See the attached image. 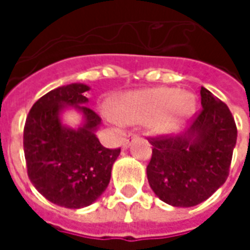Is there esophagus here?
<instances>
[{"label":"esophagus","instance_id":"34e87169","mask_svg":"<svg viewBox=\"0 0 250 250\" xmlns=\"http://www.w3.org/2000/svg\"><path fill=\"white\" fill-rule=\"evenodd\" d=\"M138 138H139V135H138V134H128V135H127V138H125V141H123V147H125V148H127V147L130 146L131 142L136 141Z\"/></svg>","mask_w":250,"mask_h":250}]
</instances>
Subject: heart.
Returning <instances> with one entry per match:
<instances>
[{"label":"heart","mask_w":250,"mask_h":250,"mask_svg":"<svg viewBox=\"0 0 250 250\" xmlns=\"http://www.w3.org/2000/svg\"><path fill=\"white\" fill-rule=\"evenodd\" d=\"M195 98L175 88H151L116 98L108 119L135 125L150 120L157 134H167L194 112Z\"/></svg>","instance_id":"b5f03b06"}]
</instances>
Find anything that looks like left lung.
I'll use <instances>...</instances> for the list:
<instances>
[{
    "label": "left lung",
    "instance_id": "left-lung-1",
    "mask_svg": "<svg viewBox=\"0 0 250 250\" xmlns=\"http://www.w3.org/2000/svg\"><path fill=\"white\" fill-rule=\"evenodd\" d=\"M202 109L186 132L148 138L147 179L163 202L190 208L204 202L229 175L237 127L230 109L201 87Z\"/></svg>",
    "mask_w": 250,
    "mask_h": 250
}]
</instances>
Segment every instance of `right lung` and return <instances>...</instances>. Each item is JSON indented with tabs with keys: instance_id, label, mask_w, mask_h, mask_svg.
I'll use <instances>...</instances> for the list:
<instances>
[{
	"instance_id": "right-lung-1",
	"label": "right lung",
	"mask_w": 250,
	"mask_h": 250,
	"mask_svg": "<svg viewBox=\"0 0 250 250\" xmlns=\"http://www.w3.org/2000/svg\"><path fill=\"white\" fill-rule=\"evenodd\" d=\"M89 87L80 83L45 93L30 108L24 127L28 177L48 201L68 209L88 206L103 194L120 148H105L95 135L100 116L88 108ZM71 105L84 115L77 130L62 126L60 112Z\"/></svg>"
}]
</instances>
